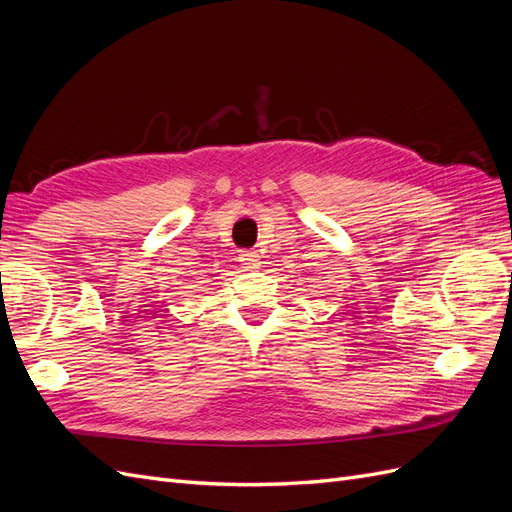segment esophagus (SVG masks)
Returning <instances> with one entry per match:
<instances>
[{"label": "esophagus", "instance_id": "obj_1", "mask_svg": "<svg viewBox=\"0 0 512 512\" xmlns=\"http://www.w3.org/2000/svg\"><path fill=\"white\" fill-rule=\"evenodd\" d=\"M239 262L245 271H256L260 269V254L258 250H245L239 254Z\"/></svg>", "mask_w": 512, "mask_h": 512}]
</instances>
